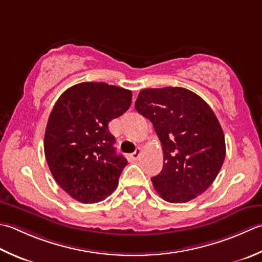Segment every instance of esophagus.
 I'll return each instance as SVG.
<instances>
[{"label": "esophagus", "mask_w": 262, "mask_h": 262, "mask_svg": "<svg viewBox=\"0 0 262 262\" xmlns=\"http://www.w3.org/2000/svg\"><path fill=\"white\" fill-rule=\"evenodd\" d=\"M140 156H141V148L140 147L136 148L135 152L132 153V155H130L133 160H138V158H140Z\"/></svg>", "instance_id": "esophagus-1"}]
</instances>
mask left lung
Wrapping results in <instances>:
<instances>
[{
	"label": "left lung",
	"mask_w": 262,
	"mask_h": 262,
	"mask_svg": "<svg viewBox=\"0 0 262 262\" xmlns=\"http://www.w3.org/2000/svg\"><path fill=\"white\" fill-rule=\"evenodd\" d=\"M135 109L152 122L162 145V170L151 178L159 195L184 203L206 192L226 156L223 128L207 102L183 87L145 89Z\"/></svg>",
	"instance_id": "1"
}]
</instances>
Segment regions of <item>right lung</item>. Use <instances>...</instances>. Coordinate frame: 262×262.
Listing matches in <instances>:
<instances>
[{
    "label": "right lung",
    "instance_id": "right-lung-1",
    "mask_svg": "<svg viewBox=\"0 0 262 262\" xmlns=\"http://www.w3.org/2000/svg\"><path fill=\"white\" fill-rule=\"evenodd\" d=\"M132 97L122 87L85 81L55 102L46 125L45 158L55 182L77 201H103L116 189L127 160L116 153L107 126L129 109Z\"/></svg>",
    "mask_w": 262,
    "mask_h": 262
}]
</instances>
